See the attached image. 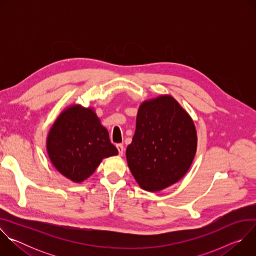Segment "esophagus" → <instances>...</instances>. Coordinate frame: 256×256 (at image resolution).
Returning a JSON list of instances; mask_svg holds the SVG:
<instances>
[{"label":"esophagus","instance_id":"1","mask_svg":"<svg viewBox=\"0 0 256 256\" xmlns=\"http://www.w3.org/2000/svg\"><path fill=\"white\" fill-rule=\"evenodd\" d=\"M116 148H118V154H120V156H122V155H124V144H116Z\"/></svg>","mask_w":256,"mask_h":256}]
</instances>
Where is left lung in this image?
<instances>
[{
	"instance_id": "1",
	"label": "left lung",
	"mask_w": 256,
	"mask_h": 256,
	"mask_svg": "<svg viewBox=\"0 0 256 256\" xmlns=\"http://www.w3.org/2000/svg\"><path fill=\"white\" fill-rule=\"evenodd\" d=\"M196 144L192 118L172 96L162 95L138 108L134 136L126 148L128 165L142 190L159 192L186 174Z\"/></svg>"
}]
</instances>
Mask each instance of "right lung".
<instances>
[{
	"instance_id": "add662e5",
	"label": "right lung",
	"mask_w": 256,
	"mask_h": 256,
	"mask_svg": "<svg viewBox=\"0 0 256 256\" xmlns=\"http://www.w3.org/2000/svg\"><path fill=\"white\" fill-rule=\"evenodd\" d=\"M46 150L56 169L78 184L94 173L102 159L118 154L93 109L79 104L68 107L56 120Z\"/></svg>"
}]
</instances>
